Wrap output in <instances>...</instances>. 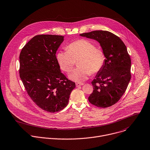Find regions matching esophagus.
<instances>
[{"label":"esophagus","instance_id":"esophagus-1","mask_svg":"<svg viewBox=\"0 0 150 150\" xmlns=\"http://www.w3.org/2000/svg\"><path fill=\"white\" fill-rule=\"evenodd\" d=\"M83 85V83H76V87H78L79 86H82Z\"/></svg>","mask_w":150,"mask_h":150}]
</instances>
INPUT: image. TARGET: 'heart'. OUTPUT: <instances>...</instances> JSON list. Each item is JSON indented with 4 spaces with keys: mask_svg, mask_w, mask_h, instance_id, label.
Returning <instances> with one entry per match:
<instances>
[{
    "mask_svg": "<svg viewBox=\"0 0 150 150\" xmlns=\"http://www.w3.org/2000/svg\"><path fill=\"white\" fill-rule=\"evenodd\" d=\"M67 51H59L56 55L58 63L62 71L69 72L75 61H78V68L69 73L68 77L76 82L86 81L91 73L100 71L105 63V57L103 51L86 39H79L69 43Z\"/></svg>",
    "mask_w": 150,
    "mask_h": 150,
    "instance_id": "1",
    "label": "heart"
}]
</instances>
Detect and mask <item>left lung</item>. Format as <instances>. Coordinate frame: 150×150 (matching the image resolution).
I'll use <instances>...</instances> for the list:
<instances>
[{
  "mask_svg": "<svg viewBox=\"0 0 150 150\" xmlns=\"http://www.w3.org/2000/svg\"><path fill=\"white\" fill-rule=\"evenodd\" d=\"M80 36L98 41L105 60L102 69L91 82L93 92L88 97L91 104L100 108L117 103L125 93L131 79V58L122 40L106 30H95Z\"/></svg>",
  "mask_w": 150,
  "mask_h": 150,
  "instance_id": "left-lung-1",
  "label": "left lung"
}]
</instances>
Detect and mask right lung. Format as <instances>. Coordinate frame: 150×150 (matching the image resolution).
Returning a JSON list of instances; mask_svg holds the SVG:
<instances>
[{"label":"right lung","instance_id":"obj_1","mask_svg":"<svg viewBox=\"0 0 150 150\" xmlns=\"http://www.w3.org/2000/svg\"><path fill=\"white\" fill-rule=\"evenodd\" d=\"M63 36L39 35L22 48L19 56L20 78L32 101L41 109L56 112L65 108L75 82L61 72L56 52Z\"/></svg>","mask_w":150,"mask_h":150}]
</instances>
